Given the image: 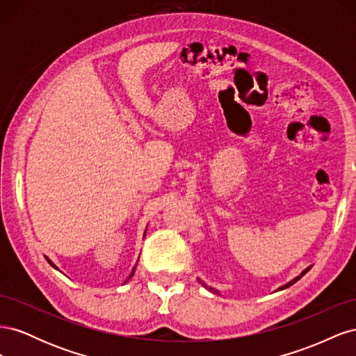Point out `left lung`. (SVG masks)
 <instances>
[{"label": "left lung", "mask_w": 356, "mask_h": 356, "mask_svg": "<svg viewBox=\"0 0 356 356\" xmlns=\"http://www.w3.org/2000/svg\"><path fill=\"white\" fill-rule=\"evenodd\" d=\"M310 268H312V266H310V267H307V268H306V270H303V272H301V275H300V276H297V277H294V279H293V281H289V282H288V284H285V285H282V286H281V288H277V289H279V291H281V289H285V288H288V286H291V285H293V284H296V282H297V281H298V279H300V277H301V276H305V275H306V273H307V272H309V270H310ZM197 281H199V282H200V284H202V285H203V286H204V288H207V289H209V291H211V293H213V294H220V293H218V291H217V289H215V288H212V286H208V285H204V284H203V282H202V281H200V279H197Z\"/></svg>", "instance_id": "8db88e82"}]
</instances>
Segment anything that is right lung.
Masks as SVG:
<instances>
[{
    "mask_svg": "<svg viewBox=\"0 0 356 356\" xmlns=\"http://www.w3.org/2000/svg\"><path fill=\"white\" fill-rule=\"evenodd\" d=\"M144 236H145V234H144ZM46 260H47V261H49V264H50V266H51V267H55V268H56V270H58V267H56V266H55V264H53V263H51V261H50V260H49V258H47V257H46ZM135 268H136V267H134V270H132V273H131V275H129V277H127V281H129V279H131V277H132V276H134V273H135ZM127 281H126V282H127Z\"/></svg>",
    "mask_w": 356,
    "mask_h": 356,
    "instance_id": "1",
    "label": "right lung"
}]
</instances>
